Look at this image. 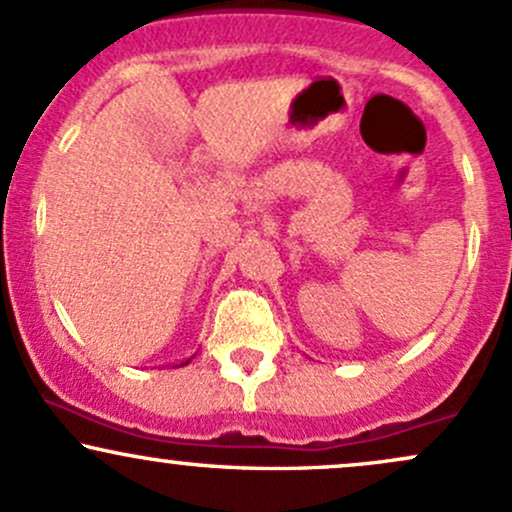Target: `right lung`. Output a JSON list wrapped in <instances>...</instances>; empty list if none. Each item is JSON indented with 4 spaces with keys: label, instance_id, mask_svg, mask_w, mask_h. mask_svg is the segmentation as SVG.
<instances>
[{
    "label": "right lung",
    "instance_id": "1",
    "mask_svg": "<svg viewBox=\"0 0 512 512\" xmlns=\"http://www.w3.org/2000/svg\"><path fill=\"white\" fill-rule=\"evenodd\" d=\"M187 362H189V359H187Z\"/></svg>",
    "mask_w": 512,
    "mask_h": 512
}]
</instances>
